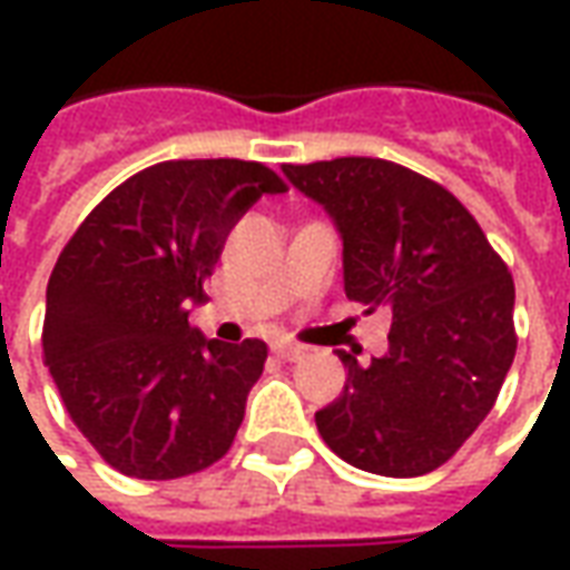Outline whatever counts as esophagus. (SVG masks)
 <instances>
[{
  "mask_svg": "<svg viewBox=\"0 0 570 570\" xmlns=\"http://www.w3.org/2000/svg\"><path fill=\"white\" fill-rule=\"evenodd\" d=\"M272 351L281 360H286V363H296V360H302V357H305V354H308V347L296 345V342H277V345H274Z\"/></svg>",
  "mask_w": 570,
  "mask_h": 570,
  "instance_id": "esophagus-1",
  "label": "esophagus"
}]
</instances>
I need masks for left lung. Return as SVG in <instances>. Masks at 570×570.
Returning a JSON list of instances; mask_svg holds the SVG:
<instances>
[{"label": "left lung", "mask_w": 570, "mask_h": 570, "mask_svg": "<svg viewBox=\"0 0 570 570\" xmlns=\"http://www.w3.org/2000/svg\"><path fill=\"white\" fill-rule=\"evenodd\" d=\"M342 237L345 293L391 314L387 354L338 351L347 382L314 421L342 461L421 476L489 415L515 357V286L452 191L382 158L284 164Z\"/></svg>", "instance_id": "left-lung-1"}]
</instances>
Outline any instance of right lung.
<instances>
[{"instance_id": "obj_1", "label": "right lung", "mask_w": 570, "mask_h": 570, "mask_svg": "<svg viewBox=\"0 0 570 570\" xmlns=\"http://www.w3.org/2000/svg\"><path fill=\"white\" fill-rule=\"evenodd\" d=\"M286 191L259 161H164L109 191L60 253L42 351L69 419L106 464L179 479L219 461L268 347L188 326L237 219Z\"/></svg>"}]
</instances>
